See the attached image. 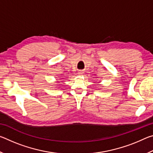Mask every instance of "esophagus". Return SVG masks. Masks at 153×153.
<instances>
[{"mask_svg": "<svg viewBox=\"0 0 153 153\" xmlns=\"http://www.w3.org/2000/svg\"><path fill=\"white\" fill-rule=\"evenodd\" d=\"M82 71H79V73H78V74H82Z\"/></svg>", "mask_w": 153, "mask_h": 153, "instance_id": "34e87169", "label": "esophagus"}]
</instances>
